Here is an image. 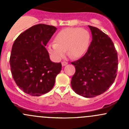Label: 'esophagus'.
I'll list each match as a JSON object with an SVG mask.
<instances>
[{
    "mask_svg": "<svg viewBox=\"0 0 129 129\" xmlns=\"http://www.w3.org/2000/svg\"><path fill=\"white\" fill-rule=\"evenodd\" d=\"M67 63H68V62H62V66H65L66 65H67Z\"/></svg>",
    "mask_w": 129,
    "mask_h": 129,
    "instance_id": "1",
    "label": "esophagus"
}]
</instances>
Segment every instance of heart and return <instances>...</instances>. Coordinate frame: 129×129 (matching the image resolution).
Masks as SVG:
<instances>
[{"label":"heart","mask_w":129,"mask_h":129,"mask_svg":"<svg viewBox=\"0 0 129 129\" xmlns=\"http://www.w3.org/2000/svg\"><path fill=\"white\" fill-rule=\"evenodd\" d=\"M90 39V34L86 30L78 27L66 28L57 34L54 39L55 43L50 44L48 50L56 60L63 58L66 50L72 58H80L87 51Z\"/></svg>","instance_id":"1"}]
</instances>
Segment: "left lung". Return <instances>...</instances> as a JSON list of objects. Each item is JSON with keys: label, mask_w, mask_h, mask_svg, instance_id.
<instances>
[{"label": "left lung", "mask_w": 129, "mask_h": 129, "mask_svg": "<svg viewBox=\"0 0 129 129\" xmlns=\"http://www.w3.org/2000/svg\"><path fill=\"white\" fill-rule=\"evenodd\" d=\"M89 27L92 40L85 55L71 62L75 68L71 86L77 94L92 98L112 85L117 73L118 57L111 39L97 27Z\"/></svg>", "instance_id": "8db88e82"}]
</instances>
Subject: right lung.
<instances>
[{
	"instance_id": "1",
	"label": "right lung",
	"mask_w": 129,
	"mask_h": 129,
	"mask_svg": "<svg viewBox=\"0 0 129 129\" xmlns=\"http://www.w3.org/2000/svg\"><path fill=\"white\" fill-rule=\"evenodd\" d=\"M54 26L37 24L20 34L14 41L10 57L12 75L25 93L40 96L54 87L62 69L52 62L45 47L56 31Z\"/></svg>"
}]
</instances>
